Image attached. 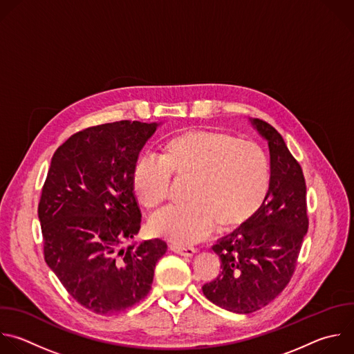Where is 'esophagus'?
<instances>
[{
	"label": "esophagus",
	"mask_w": 354,
	"mask_h": 354,
	"mask_svg": "<svg viewBox=\"0 0 354 354\" xmlns=\"http://www.w3.org/2000/svg\"><path fill=\"white\" fill-rule=\"evenodd\" d=\"M169 249L174 252V253H178L180 256H185V257H193L197 250L194 248H189V246H180V245H169Z\"/></svg>",
	"instance_id": "1"
}]
</instances>
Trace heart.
Wrapping results in <instances>:
<instances>
[{"mask_svg":"<svg viewBox=\"0 0 354 354\" xmlns=\"http://www.w3.org/2000/svg\"><path fill=\"white\" fill-rule=\"evenodd\" d=\"M172 174L190 178V205L167 207L151 221V232L176 245L207 239L215 223L233 230L261 208L270 189V162L254 142L230 133L196 129L171 138L162 157L142 156L133 169V187L146 208L167 201Z\"/></svg>","mask_w":354,"mask_h":354,"instance_id":"heart-1","label":"heart"}]
</instances>
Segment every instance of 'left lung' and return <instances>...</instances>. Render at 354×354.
Segmentation results:
<instances>
[{
    "label": "left lung",
    "instance_id": "8db88e82",
    "mask_svg": "<svg viewBox=\"0 0 354 354\" xmlns=\"http://www.w3.org/2000/svg\"><path fill=\"white\" fill-rule=\"evenodd\" d=\"M250 122L268 142L270 189L257 214L212 246L222 272L203 286L209 301L238 314L266 307L286 288L308 229L300 164L275 128Z\"/></svg>",
    "mask_w": 354,
    "mask_h": 354
}]
</instances>
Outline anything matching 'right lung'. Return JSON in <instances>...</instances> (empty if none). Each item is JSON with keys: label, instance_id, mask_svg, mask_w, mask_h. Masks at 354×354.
I'll return each instance as SVG.
<instances>
[{"label": "right lung", "instance_id": "obj_1", "mask_svg": "<svg viewBox=\"0 0 354 354\" xmlns=\"http://www.w3.org/2000/svg\"><path fill=\"white\" fill-rule=\"evenodd\" d=\"M157 127L120 121L72 135L54 153L41 190L44 260L68 293L100 315L145 299L167 252L160 239L122 248L140 230L133 169Z\"/></svg>", "mask_w": 354, "mask_h": 354}]
</instances>
